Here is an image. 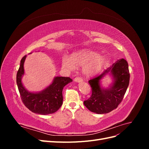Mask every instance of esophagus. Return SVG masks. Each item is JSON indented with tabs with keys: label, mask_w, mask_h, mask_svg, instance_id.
<instances>
[{
	"label": "esophagus",
	"mask_w": 149,
	"mask_h": 149,
	"mask_svg": "<svg viewBox=\"0 0 149 149\" xmlns=\"http://www.w3.org/2000/svg\"><path fill=\"white\" fill-rule=\"evenodd\" d=\"M74 81L76 83H81L83 81V78H79V77H77V78H75Z\"/></svg>",
	"instance_id": "34e87169"
}]
</instances>
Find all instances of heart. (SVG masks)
<instances>
[{
  "mask_svg": "<svg viewBox=\"0 0 149 149\" xmlns=\"http://www.w3.org/2000/svg\"><path fill=\"white\" fill-rule=\"evenodd\" d=\"M105 64L104 58L88 49L73 53L70 58L64 56L62 66L69 71H74L76 66H83V73L87 76L94 75L100 72Z\"/></svg>",
  "mask_w": 149,
  "mask_h": 149,
  "instance_id": "heart-1",
  "label": "heart"
}]
</instances>
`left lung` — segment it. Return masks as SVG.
Instances as JSON below:
<instances>
[{
	"instance_id": "1",
	"label": "left lung",
	"mask_w": 149,
	"mask_h": 149,
	"mask_svg": "<svg viewBox=\"0 0 149 149\" xmlns=\"http://www.w3.org/2000/svg\"><path fill=\"white\" fill-rule=\"evenodd\" d=\"M107 74L112 75L113 82L107 88H102L100 80ZM130 74L127 61L122 58L88 83L92 94L84 101L88 109L96 114H106L116 109L124 96L129 84Z\"/></svg>"
}]
</instances>
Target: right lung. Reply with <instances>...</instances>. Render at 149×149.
<instances>
[{
	"label": "right lung",
	"mask_w": 149,
	"mask_h": 149,
	"mask_svg": "<svg viewBox=\"0 0 149 149\" xmlns=\"http://www.w3.org/2000/svg\"><path fill=\"white\" fill-rule=\"evenodd\" d=\"M26 55L22 58L17 73V84L24 105L36 114L47 115L56 112L63 104V89L73 81L69 77L56 76L48 87L38 93L30 92L24 86L22 78L24 74V65Z\"/></svg>",
	"instance_id": "1"
}]
</instances>
